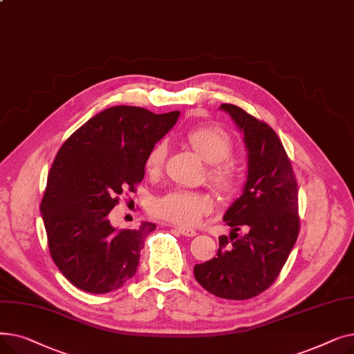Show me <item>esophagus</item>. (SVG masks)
Here are the masks:
<instances>
[{
  "label": "esophagus",
  "instance_id": "1",
  "mask_svg": "<svg viewBox=\"0 0 354 354\" xmlns=\"http://www.w3.org/2000/svg\"><path fill=\"white\" fill-rule=\"evenodd\" d=\"M175 230L183 235V236H195L196 235V231L195 230H191V228H183V227H175Z\"/></svg>",
  "mask_w": 354,
  "mask_h": 354
}]
</instances>
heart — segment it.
Masks as SVG:
<instances>
[{"label": "heart", "mask_w": 354, "mask_h": 354, "mask_svg": "<svg viewBox=\"0 0 354 354\" xmlns=\"http://www.w3.org/2000/svg\"><path fill=\"white\" fill-rule=\"evenodd\" d=\"M188 143L195 149L208 163H211L209 179L219 192H231L236 185V172L225 162L234 152V143L227 132L222 129L203 126L196 127L187 135ZM166 145L163 142L156 143L146 158V171L151 175L160 172L166 158ZM151 211L155 216L169 221L180 227H192L211 211V201L202 194L174 189L159 198H156Z\"/></svg>", "instance_id": "1"}]
</instances>
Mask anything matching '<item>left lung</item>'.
<instances>
[{
	"mask_svg": "<svg viewBox=\"0 0 354 354\" xmlns=\"http://www.w3.org/2000/svg\"><path fill=\"white\" fill-rule=\"evenodd\" d=\"M232 118L248 151L244 192L224 215L232 228L219 236L216 257L196 264V281L227 300H247L275 280L300 231L297 179L286 149L274 130L235 104L219 107ZM245 230L239 236L237 231Z\"/></svg>",
	"mask_w": 354,
	"mask_h": 354,
	"instance_id": "1",
	"label": "left lung"
}]
</instances>
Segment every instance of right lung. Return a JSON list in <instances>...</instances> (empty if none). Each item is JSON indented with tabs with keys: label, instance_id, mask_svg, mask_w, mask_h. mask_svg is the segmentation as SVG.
Listing matches in <instances>:
<instances>
[{
	"label": "right lung",
	"instance_id": "add662e5",
	"mask_svg": "<svg viewBox=\"0 0 354 354\" xmlns=\"http://www.w3.org/2000/svg\"><path fill=\"white\" fill-rule=\"evenodd\" d=\"M179 118L136 106L109 107L88 119L60 147L40 205L53 261L83 291L120 288L138 270L152 222L118 230L109 214L124 189L135 192L147 153Z\"/></svg>",
	"mask_w": 354,
	"mask_h": 354
}]
</instances>
